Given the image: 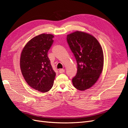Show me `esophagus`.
I'll use <instances>...</instances> for the list:
<instances>
[{"mask_svg": "<svg viewBox=\"0 0 128 128\" xmlns=\"http://www.w3.org/2000/svg\"><path fill=\"white\" fill-rule=\"evenodd\" d=\"M64 72H65V70H64V69H59V72L60 73H64Z\"/></svg>", "mask_w": 128, "mask_h": 128, "instance_id": "obj_1", "label": "esophagus"}]
</instances>
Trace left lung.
<instances>
[{
	"label": "left lung",
	"mask_w": 128,
	"mask_h": 128,
	"mask_svg": "<svg viewBox=\"0 0 128 128\" xmlns=\"http://www.w3.org/2000/svg\"><path fill=\"white\" fill-rule=\"evenodd\" d=\"M67 41L77 64L72 84L78 90H86L94 86L102 72L104 54L102 46L94 36L78 31L68 34Z\"/></svg>",
	"instance_id": "obj_1"
}]
</instances>
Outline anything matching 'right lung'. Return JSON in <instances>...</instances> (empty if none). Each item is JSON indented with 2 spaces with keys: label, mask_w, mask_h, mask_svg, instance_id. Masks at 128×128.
<instances>
[{
  "label": "right lung",
  "mask_w": 128,
  "mask_h": 128,
  "mask_svg": "<svg viewBox=\"0 0 128 128\" xmlns=\"http://www.w3.org/2000/svg\"><path fill=\"white\" fill-rule=\"evenodd\" d=\"M53 37L46 34L34 37L27 42L21 55L20 68L26 81L30 86L42 92L52 88L56 75L48 56Z\"/></svg>",
  "instance_id": "obj_1"
}]
</instances>
